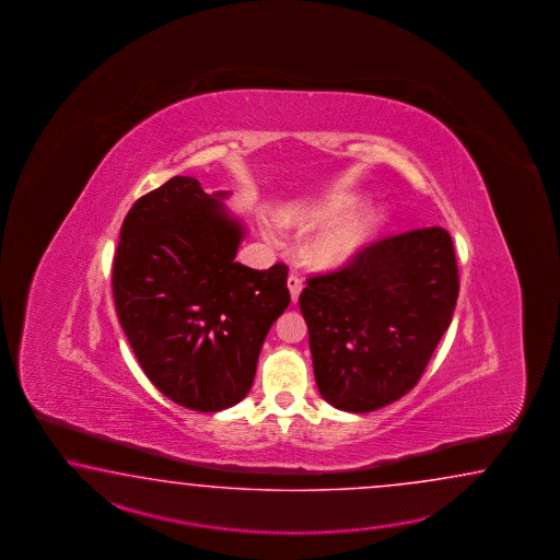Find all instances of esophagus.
<instances>
[{"mask_svg": "<svg viewBox=\"0 0 560 560\" xmlns=\"http://www.w3.org/2000/svg\"><path fill=\"white\" fill-rule=\"evenodd\" d=\"M302 288H304V284H302V278L298 275H290V278H288V290H290V296H292V302H294V304L298 302V296H300Z\"/></svg>", "mask_w": 560, "mask_h": 560, "instance_id": "1", "label": "esophagus"}]
</instances>
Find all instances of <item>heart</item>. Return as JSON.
I'll list each match as a JSON object with an SVG mask.
<instances>
[{
    "mask_svg": "<svg viewBox=\"0 0 560 560\" xmlns=\"http://www.w3.org/2000/svg\"><path fill=\"white\" fill-rule=\"evenodd\" d=\"M354 208L352 198H334L326 202L312 206H292L285 208L278 220L282 226L318 228L330 221L348 214ZM384 214L382 210H366L357 215H348L340 223H335L312 240L306 248L310 262L316 268H338L352 260L358 252L369 244L376 230L381 228ZM266 236L276 240L272 230H266Z\"/></svg>",
    "mask_w": 560,
    "mask_h": 560,
    "instance_id": "obj_1",
    "label": "heart"
}]
</instances>
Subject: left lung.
I'll return each mask as SVG.
<instances>
[{"mask_svg":"<svg viewBox=\"0 0 560 560\" xmlns=\"http://www.w3.org/2000/svg\"><path fill=\"white\" fill-rule=\"evenodd\" d=\"M300 294L326 402L372 412L417 386L458 298L453 238L441 226L372 242Z\"/></svg>","mask_w":560,"mask_h":560,"instance_id":"8db88e82","label":"left lung"}]
</instances>
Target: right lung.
<instances>
[{
  "instance_id": "add662e5",
  "label": "right lung",
  "mask_w": 560,
  "mask_h": 560,
  "mask_svg": "<svg viewBox=\"0 0 560 560\" xmlns=\"http://www.w3.org/2000/svg\"><path fill=\"white\" fill-rule=\"evenodd\" d=\"M228 194L188 176L131 206L119 232L112 288L119 324L145 376L198 412L238 405L256 376L264 338L288 308V266L236 262L244 226Z\"/></svg>"
}]
</instances>
